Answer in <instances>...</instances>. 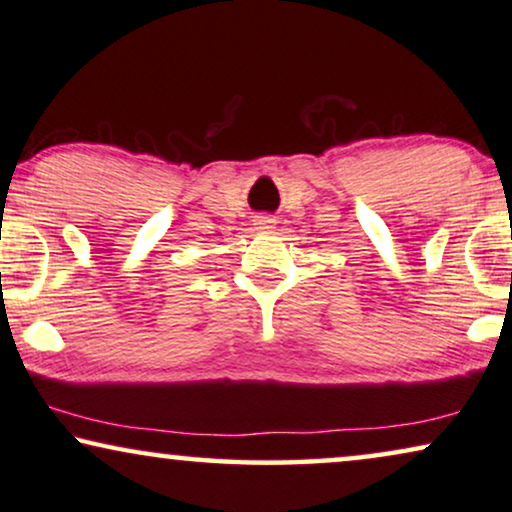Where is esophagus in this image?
Returning <instances> with one entry per match:
<instances>
[{
	"label": "esophagus",
	"mask_w": 512,
	"mask_h": 512,
	"mask_svg": "<svg viewBox=\"0 0 512 512\" xmlns=\"http://www.w3.org/2000/svg\"><path fill=\"white\" fill-rule=\"evenodd\" d=\"M254 223H256L258 230H270V228H275V219H272V216H268V214L256 216Z\"/></svg>",
	"instance_id": "34e87169"
}]
</instances>
